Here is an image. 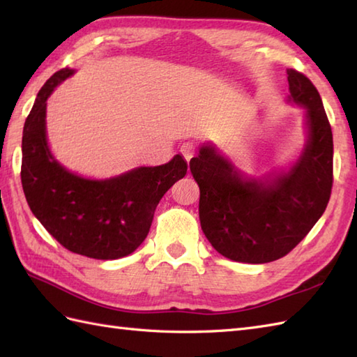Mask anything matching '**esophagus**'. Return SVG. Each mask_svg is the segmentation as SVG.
<instances>
[{
  "instance_id": "obj_1",
  "label": "esophagus",
  "mask_w": 357,
  "mask_h": 357,
  "mask_svg": "<svg viewBox=\"0 0 357 357\" xmlns=\"http://www.w3.org/2000/svg\"><path fill=\"white\" fill-rule=\"evenodd\" d=\"M181 153L185 158V161H190L195 156V146L192 142H184L183 146H181Z\"/></svg>"
}]
</instances>
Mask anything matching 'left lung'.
<instances>
[{
  "label": "left lung",
  "mask_w": 357,
  "mask_h": 357,
  "mask_svg": "<svg viewBox=\"0 0 357 357\" xmlns=\"http://www.w3.org/2000/svg\"><path fill=\"white\" fill-rule=\"evenodd\" d=\"M288 100L307 107L308 141L290 170L253 179L206 144L192 158L199 185L201 229L218 253L265 264L288 255L327 208L333 187V133L317 89L288 69Z\"/></svg>",
  "instance_id": "left-lung-1"
}]
</instances>
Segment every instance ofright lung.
Instances as JSON below:
<instances>
[{
	"label": "right lung",
	"mask_w": 357,
	"mask_h": 357,
	"mask_svg": "<svg viewBox=\"0 0 357 357\" xmlns=\"http://www.w3.org/2000/svg\"><path fill=\"white\" fill-rule=\"evenodd\" d=\"M73 70L63 69L41 87L22 132L21 184L32 213L59 244L93 259H118L147 238L156 206L185 176L181 155L158 167H138L95 181L69 172L52 156L45 138V105Z\"/></svg>",
	"instance_id": "right-lung-1"
}]
</instances>
